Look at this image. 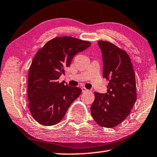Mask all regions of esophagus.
<instances>
[{"label": "esophagus", "instance_id": "1", "mask_svg": "<svg viewBox=\"0 0 157 157\" xmlns=\"http://www.w3.org/2000/svg\"><path fill=\"white\" fill-rule=\"evenodd\" d=\"M81 90H82V93L87 92V91H89V90H87V89L85 88V87H82V88H81Z\"/></svg>", "mask_w": 157, "mask_h": 157}]
</instances>
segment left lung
<instances>
[{
    "instance_id": "8db88e82",
    "label": "left lung",
    "mask_w": 157,
    "mask_h": 157,
    "mask_svg": "<svg viewBox=\"0 0 157 157\" xmlns=\"http://www.w3.org/2000/svg\"><path fill=\"white\" fill-rule=\"evenodd\" d=\"M102 51L103 77L109 81L107 92H94L91 116L99 126L113 128L131 113L137 99L133 67L126 52L107 41L98 42Z\"/></svg>"
}]
</instances>
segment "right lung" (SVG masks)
I'll return each instance as SVG.
<instances>
[{
  "label": "right lung",
  "mask_w": 157,
  "mask_h": 157,
  "mask_svg": "<svg viewBox=\"0 0 157 157\" xmlns=\"http://www.w3.org/2000/svg\"><path fill=\"white\" fill-rule=\"evenodd\" d=\"M87 41L58 37L47 42L35 54L29 70V108L40 124L52 126L63 119L81 89L59 82L75 55L90 46Z\"/></svg>",
  "instance_id": "right-lung-1"
}]
</instances>
